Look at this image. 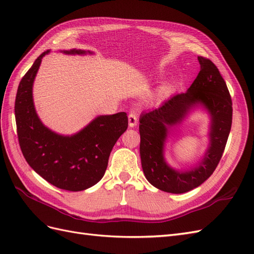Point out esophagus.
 <instances>
[{
  "mask_svg": "<svg viewBox=\"0 0 254 254\" xmlns=\"http://www.w3.org/2000/svg\"><path fill=\"white\" fill-rule=\"evenodd\" d=\"M128 122H129V127H134L137 124V115L134 112H130L128 114Z\"/></svg>",
  "mask_w": 254,
  "mask_h": 254,
  "instance_id": "34e87169",
  "label": "esophagus"
}]
</instances>
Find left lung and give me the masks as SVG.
Segmentation results:
<instances>
[{
  "instance_id": "1",
  "label": "left lung",
  "mask_w": 254,
  "mask_h": 254,
  "mask_svg": "<svg viewBox=\"0 0 254 254\" xmlns=\"http://www.w3.org/2000/svg\"><path fill=\"white\" fill-rule=\"evenodd\" d=\"M198 61L200 71L187 92L171 96L140 117L144 175L153 187L167 193H187L209 178L219 163L231 130L232 101L226 81L210 59L198 56ZM197 105H202L211 117L210 144L200 163L190 170L179 172L166 163L165 142L169 129L181 124Z\"/></svg>"
}]
</instances>
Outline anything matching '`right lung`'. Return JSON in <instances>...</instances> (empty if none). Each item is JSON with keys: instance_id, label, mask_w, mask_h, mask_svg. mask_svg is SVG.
<instances>
[{"instance_id": "right-lung-1", "label": "right lung", "mask_w": 254, "mask_h": 254, "mask_svg": "<svg viewBox=\"0 0 254 254\" xmlns=\"http://www.w3.org/2000/svg\"><path fill=\"white\" fill-rule=\"evenodd\" d=\"M49 53L35 60L19 83L14 103L19 144L26 162L43 179L61 190H83L104 177L113 146L128 127V118L125 112L99 115L73 135H61L44 126L35 109L33 84ZM64 53L92 54L76 49Z\"/></svg>"}]
</instances>
